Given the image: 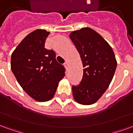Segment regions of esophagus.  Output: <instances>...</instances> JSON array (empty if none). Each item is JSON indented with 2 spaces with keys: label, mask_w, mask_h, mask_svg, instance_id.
Listing matches in <instances>:
<instances>
[{
  "label": "esophagus",
  "mask_w": 133,
  "mask_h": 133,
  "mask_svg": "<svg viewBox=\"0 0 133 133\" xmlns=\"http://www.w3.org/2000/svg\"><path fill=\"white\" fill-rule=\"evenodd\" d=\"M64 66H65V68H66V69H68V66H69V64H68V62H65V63H64Z\"/></svg>",
  "instance_id": "esophagus-1"
}]
</instances>
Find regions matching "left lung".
<instances>
[{
	"mask_svg": "<svg viewBox=\"0 0 133 133\" xmlns=\"http://www.w3.org/2000/svg\"><path fill=\"white\" fill-rule=\"evenodd\" d=\"M70 38L81 55L83 75L78 85H72V95L82 105L95 103L108 89L115 72L117 61L105 40L90 28L70 33Z\"/></svg>",
	"mask_w": 133,
	"mask_h": 133,
	"instance_id": "1",
	"label": "left lung"
}]
</instances>
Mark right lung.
Returning a JSON list of instances; mask_svg holds the SVG:
<instances>
[{"mask_svg": "<svg viewBox=\"0 0 133 133\" xmlns=\"http://www.w3.org/2000/svg\"><path fill=\"white\" fill-rule=\"evenodd\" d=\"M50 34L35 30L25 37L11 55V70L22 88L34 100L45 102L54 96L65 69L55 52L45 48Z\"/></svg>", "mask_w": 133, "mask_h": 133, "instance_id": "right-lung-1", "label": "right lung"}]
</instances>
